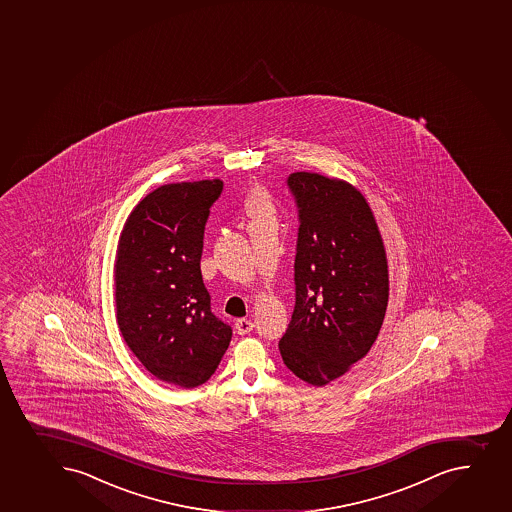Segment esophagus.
Segmentation results:
<instances>
[{"instance_id":"esophagus-1","label":"esophagus","mask_w":512,"mask_h":512,"mask_svg":"<svg viewBox=\"0 0 512 512\" xmlns=\"http://www.w3.org/2000/svg\"><path fill=\"white\" fill-rule=\"evenodd\" d=\"M235 329H237L240 335L250 334L253 330V322L248 319H238L237 322H235Z\"/></svg>"}]
</instances>
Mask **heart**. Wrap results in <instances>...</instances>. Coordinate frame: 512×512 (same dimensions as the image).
I'll list each match as a JSON object with an SVG mask.
<instances>
[{"mask_svg": "<svg viewBox=\"0 0 512 512\" xmlns=\"http://www.w3.org/2000/svg\"><path fill=\"white\" fill-rule=\"evenodd\" d=\"M247 212L252 220H274V208L264 190H253L247 200Z\"/></svg>", "mask_w": 512, "mask_h": 512, "instance_id": "1", "label": "heart"}]
</instances>
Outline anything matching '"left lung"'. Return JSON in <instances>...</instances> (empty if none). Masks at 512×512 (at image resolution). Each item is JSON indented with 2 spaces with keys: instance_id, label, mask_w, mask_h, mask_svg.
<instances>
[{
  "instance_id": "left-lung-1",
  "label": "left lung",
  "mask_w": 512,
  "mask_h": 512,
  "mask_svg": "<svg viewBox=\"0 0 512 512\" xmlns=\"http://www.w3.org/2000/svg\"><path fill=\"white\" fill-rule=\"evenodd\" d=\"M299 217L295 307L280 339L284 364L329 384L374 344L389 300L384 243L369 205L349 183L317 173L287 177Z\"/></svg>"
}]
</instances>
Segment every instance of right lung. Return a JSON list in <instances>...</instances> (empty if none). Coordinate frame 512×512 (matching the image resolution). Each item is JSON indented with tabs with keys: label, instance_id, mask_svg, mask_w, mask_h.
Returning <instances> with one entry per match:
<instances>
[{
	"label": "right lung",
	"instance_id": "1",
	"mask_svg": "<svg viewBox=\"0 0 512 512\" xmlns=\"http://www.w3.org/2000/svg\"><path fill=\"white\" fill-rule=\"evenodd\" d=\"M222 180L162 185L130 213L118 245V327L157 379L192 389L217 370L232 327L213 314L200 259Z\"/></svg>",
	"mask_w": 512,
	"mask_h": 512
}]
</instances>
